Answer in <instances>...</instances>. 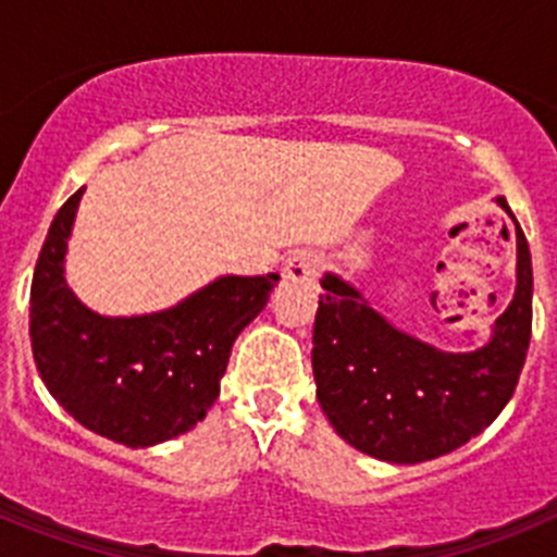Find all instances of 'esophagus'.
Returning a JSON list of instances; mask_svg holds the SVG:
<instances>
[{"instance_id":"esophagus-1","label":"esophagus","mask_w":557,"mask_h":557,"mask_svg":"<svg viewBox=\"0 0 557 557\" xmlns=\"http://www.w3.org/2000/svg\"><path fill=\"white\" fill-rule=\"evenodd\" d=\"M318 270H321V256L312 250H298L284 264V278L295 284H312L318 278Z\"/></svg>"}]
</instances>
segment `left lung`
Masks as SVG:
<instances>
[{
  "label": "left lung",
  "instance_id": "left-lung-1",
  "mask_svg": "<svg viewBox=\"0 0 557 557\" xmlns=\"http://www.w3.org/2000/svg\"><path fill=\"white\" fill-rule=\"evenodd\" d=\"M496 203L513 218L505 198ZM321 287L312 334L318 401L354 449L387 462L435 460L505 410L533 329V262L519 223L513 301L476 351H441L398 332L339 275L326 273Z\"/></svg>",
  "mask_w": 557,
  "mask_h": 557
}]
</instances>
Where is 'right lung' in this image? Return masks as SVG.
<instances>
[{"mask_svg":"<svg viewBox=\"0 0 557 557\" xmlns=\"http://www.w3.org/2000/svg\"><path fill=\"white\" fill-rule=\"evenodd\" d=\"M77 189L55 214L29 287V339L44 385L86 430L131 449L164 444L203 421L231 346L262 312L278 275H223L152 314L106 318L63 278Z\"/></svg>","mask_w":557,"mask_h":557,"instance_id":"obj_1","label":"right lung"}]
</instances>
